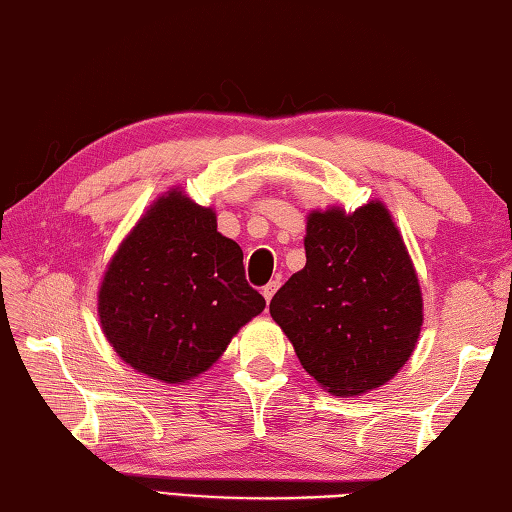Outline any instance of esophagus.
<instances>
[{
    "label": "esophagus",
    "instance_id": "obj_1",
    "mask_svg": "<svg viewBox=\"0 0 512 512\" xmlns=\"http://www.w3.org/2000/svg\"><path fill=\"white\" fill-rule=\"evenodd\" d=\"M279 286H282V282H279V279H273V282H268V284L262 288V295L266 297V302H270V299H273V295L277 293Z\"/></svg>",
    "mask_w": 512,
    "mask_h": 512
}]
</instances>
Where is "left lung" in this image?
I'll return each mask as SVG.
<instances>
[{
	"mask_svg": "<svg viewBox=\"0 0 512 512\" xmlns=\"http://www.w3.org/2000/svg\"><path fill=\"white\" fill-rule=\"evenodd\" d=\"M304 246L306 266L277 290L270 317L328 393L384 386L413 355L424 322L422 290L388 208L313 210Z\"/></svg>",
	"mask_w": 512,
	"mask_h": 512,
	"instance_id": "1",
	"label": "left lung"
}]
</instances>
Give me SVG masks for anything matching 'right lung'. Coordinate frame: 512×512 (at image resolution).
Wrapping results in <instances>:
<instances>
[{"mask_svg": "<svg viewBox=\"0 0 512 512\" xmlns=\"http://www.w3.org/2000/svg\"><path fill=\"white\" fill-rule=\"evenodd\" d=\"M264 306L246 282L242 248L217 233L215 210L177 188L130 230L97 295L115 353L166 384L202 375Z\"/></svg>", "mask_w": 512, "mask_h": 512, "instance_id": "obj_1", "label": "right lung"}]
</instances>
